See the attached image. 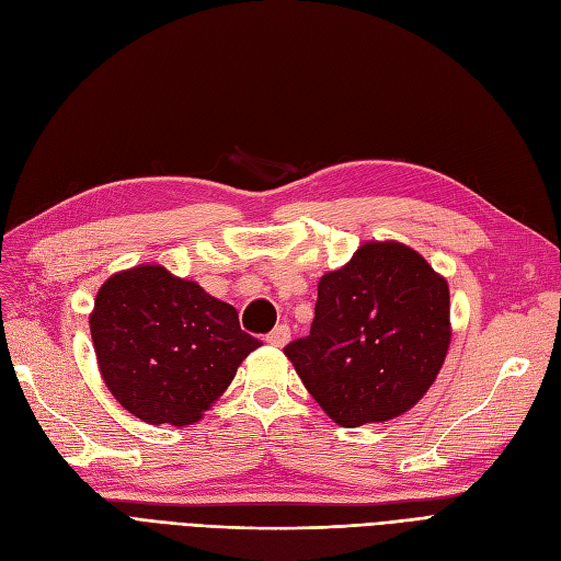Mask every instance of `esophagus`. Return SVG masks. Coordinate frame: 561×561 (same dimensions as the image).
I'll use <instances>...</instances> for the list:
<instances>
[{
  "label": "esophagus",
  "instance_id": "34e87169",
  "mask_svg": "<svg viewBox=\"0 0 561 561\" xmlns=\"http://www.w3.org/2000/svg\"><path fill=\"white\" fill-rule=\"evenodd\" d=\"M288 337H291V329H288L286 323H279V327H275L273 331L265 335V342H267V345H273V347H284Z\"/></svg>",
  "mask_w": 561,
  "mask_h": 561
}]
</instances>
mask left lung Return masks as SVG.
<instances>
[{
  "label": "left lung",
  "instance_id": "left-lung-1",
  "mask_svg": "<svg viewBox=\"0 0 561 561\" xmlns=\"http://www.w3.org/2000/svg\"><path fill=\"white\" fill-rule=\"evenodd\" d=\"M317 291L310 335L284 347L305 389L347 428L408 412L449 347L445 277L401 242H366Z\"/></svg>",
  "mask_w": 561,
  "mask_h": 561
}]
</instances>
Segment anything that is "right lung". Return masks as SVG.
I'll return each mask as SVG.
<instances>
[{"instance_id":"right-lung-1","label":"right lung","mask_w":561,"mask_h":561,"mask_svg":"<svg viewBox=\"0 0 561 561\" xmlns=\"http://www.w3.org/2000/svg\"><path fill=\"white\" fill-rule=\"evenodd\" d=\"M98 366L114 399L147 424L188 426L261 347L238 310L162 265L106 279L90 312Z\"/></svg>"}]
</instances>
